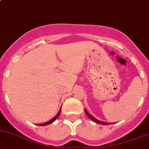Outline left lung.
<instances>
[{
  "label": "left lung",
  "mask_w": 149,
  "mask_h": 149,
  "mask_svg": "<svg viewBox=\"0 0 149 149\" xmlns=\"http://www.w3.org/2000/svg\"><path fill=\"white\" fill-rule=\"evenodd\" d=\"M84 110H85V113H86V114L87 115L88 117H89V119H92V121H94V122H95V123L99 124V125H110V124H111V123H108V122H102V121L98 120V119H97L96 118L94 117L93 116H92V115H91V114H89V113H88L87 111H86V109H84Z\"/></svg>",
  "instance_id": "obj_1"
}]
</instances>
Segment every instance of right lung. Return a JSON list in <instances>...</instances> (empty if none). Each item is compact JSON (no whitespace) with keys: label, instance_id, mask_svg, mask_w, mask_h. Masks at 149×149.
<instances>
[{"label":"right lung","instance_id":"right-lung-1","mask_svg":"<svg viewBox=\"0 0 149 149\" xmlns=\"http://www.w3.org/2000/svg\"><path fill=\"white\" fill-rule=\"evenodd\" d=\"M60 111H61V108H60V111H59V112H58V113H57V116H54V118H52V119L51 120H49V122H45V123H42V124H38V125H39V126H46V125H50V124H52V122H54V121H55L56 119H57V117H58V116H60Z\"/></svg>","mask_w":149,"mask_h":149}]
</instances>
